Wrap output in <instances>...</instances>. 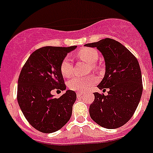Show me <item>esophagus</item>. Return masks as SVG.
I'll return each mask as SVG.
<instances>
[{
  "label": "esophagus",
  "instance_id": "34e87169",
  "mask_svg": "<svg viewBox=\"0 0 153 153\" xmlns=\"http://www.w3.org/2000/svg\"><path fill=\"white\" fill-rule=\"evenodd\" d=\"M82 94V92H79V91H78V92L76 93V95H77V97H79V96H81V94Z\"/></svg>",
  "mask_w": 153,
  "mask_h": 153
}]
</instances>
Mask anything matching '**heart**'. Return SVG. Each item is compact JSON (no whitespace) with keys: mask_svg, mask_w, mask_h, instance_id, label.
Masks as SVG:
<instances>
[{"mask_svg":"<svg viewBox=\"0 0 153 153\" xmlns=\"http://www.w3.org/2000/svg\"><path fill=\"white\" fill-rule=\"evenodd\" d=\"M77 57L80 60L91 64V67L92 68H95V63L98 59V54L95 49L91 48H83L78 52ZM60 71L64 77H69L72 74L73 64L68 56L65 57L61 62ZM94 81L95 78L92 75L88 76H76L68 80V86L70 89L74 91H82L86 90Z\"/></svg>","mask_w":153,"mask_h":153,"instance_id":"heart-1","label":"heart"}]
</instances>
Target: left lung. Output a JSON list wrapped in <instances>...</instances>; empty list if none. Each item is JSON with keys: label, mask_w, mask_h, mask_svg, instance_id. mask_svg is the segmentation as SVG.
Masks as SVG:
<instances>
[{"label": "left lung", "mask_w": 153, "mask_h": 153, "mask_svg": "<svg viewBox=\"0 0 153 153\" xmlns=\"http://www.w3.org/2000/svg\"><path fill=\"white\" fill-rule=\"evenodd\" d=\"M85 46L96 47L102 53L105 75L97 87L109 88L107 95L94 93L90 116L101 127L118 128L130 120L142 95V76L138 61L127 48L113 39H103Z\"/></svg>", "instance_id": "obj_1"}]
</instances>
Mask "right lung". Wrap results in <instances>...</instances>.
<instances>
[{"label": "right lung", "instance_id": "1", "mask_svg": "<svg viewBox=\"0 0 153 153\" xmlns=\"http://www.w3.org/2000/svg\"><path fill=\"white\" fill-rule=\"evenodd\" d=\"M76 48L44 46L34 51L23 66L18 80L17 101L30 125L43 133L62 128L71 119L76 94L72 90L59 98L53 89H66L60 65L68 52Z\"/></svg>", "mask_w": 153, "mask_h": 153}]
</instances>
